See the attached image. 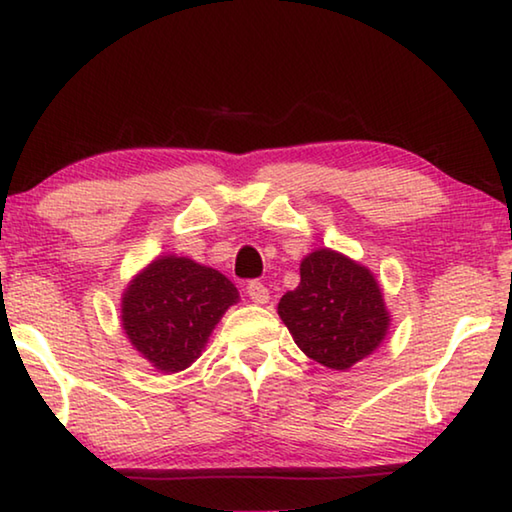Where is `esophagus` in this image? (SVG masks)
Segmentation results:
<instances>
[{
    "mask_svg": "<svg viewBox=\"0 0 512 512\" xmlns=\"http://www.w3.org/2000/svg\"><path fill=\"white\" fill-rule=\"evenodd\" d=\"M248 296L253 302H257V305H266L268 300H271V296H268V289L264 287L262 282H250L248 284Z\"/></svg>",
    "mask_w": 512,
    "mask_h": 512,
    "instance_id": "obj_1",
    "label": "esophagus"
}]
</instances>
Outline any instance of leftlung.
I'll return each mask as SVG.
<instances>
[{"mask_svg": "<svg viewBox=\"0 0 512 512\" xmlns=\"http://www.w3.org/2000/svg\"><path fill=\"white\" fill-rule=\"evenodd\" d=\"M282 323L309 359L348 370L384 343L391 311L375 273L332 248L300 262V284L277 305Z\"/></svg>", "mask_w": 512, "mask_h": 512, "instance_id": "left-lung-1", "label": "left lung"}]
</instances>
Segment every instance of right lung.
I'll use <instances>...</instances> for the list:
<instances>
[{
    "label": "right lung",
    "mask_w": 512,
    "mask_h": 512,
    "mask_svg": "<svg viewBox=\"0 0 512 512\" xmlns=\"http://www.w3.org/2000/svg\"><path fill=\"white\" fill-rule=\"evenodd\" d=\"M239 291L212 266L189 257L160 255L121 293V327L151 366L171 375L201 357Z\"/></svg>",
    "instance_id": "add662e5"
}]
</instances>
